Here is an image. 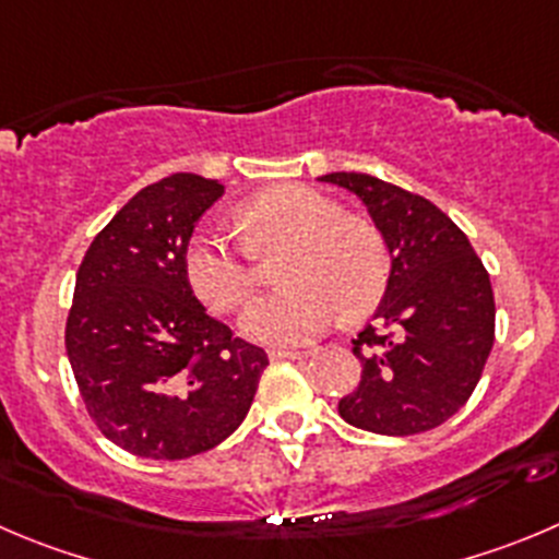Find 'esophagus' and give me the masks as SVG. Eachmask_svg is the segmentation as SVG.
<instances>
[{
	"mask_svg": "<svg viewBox=\"0 0 559 559\" xmlns=\"http://www.w3.org/2000/svg\"><path fill=\"white\" fill-rule=\"evenodd\" d=\"M270 358L278 361V358H309V350H270Z\"/></svg>",
	"mask_w": 559,
	"mask_h": 559,
	"instance_id": "obj_1",
	"label": "esophagus"
}]
</instances>
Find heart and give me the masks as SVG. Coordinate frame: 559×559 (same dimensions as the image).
<instances>
[{
	"label": "heart",
	"instance_id": "b5f03b06",
	"mask_svg": "<svg viewBox=\"0 0 559 559\" xmlns=\"http://www.w3.org/2000/svg\"><path fill=\"white\" fill-rule=\"evenodd\" d=\"M253 248L292 245L281 267L286 289L255 300L242 317L253 342L295 347L344 314L358 320L378 306L389 278V255L380 234L304 185H281L242 209ZM185 275L212 311H237L253 292L248 250L228 234L201 231L185 250Z\"/></svg>",
	"mask_w": 559,
	"mask_h": 559
}]
</instances>
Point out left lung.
Listing matches in <instances>:
<instances>
[{"label": "left lung", "mask_w": 559, "mask_h": 559, "mask_svg": "<svg viewBox=\"0 0 559 559\" xmlns=\"http://www.w3.org/2000/svg\"><path fill=\"white\" fill-rule=\"evenodd\" d=\"M367 206L391 270L372 325L353 338L356 391L338 400L347 425L414 436L466 405L493 347L491 278L466 234L427 198L369 174H328Z\"/></svg>", "instance_id": "8db88e82"}]
</instances>
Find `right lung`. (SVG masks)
Segmentation results:
<instances>
[{"label":"right lung","instance_id":"right-lung-1","mask_svg":"<svg viewBox=\"0 0 559 559\" xmlns=\"http://www.w3.org/2000/svg\"><path fill=\"white\" fill-rule=\"evenodd\" d=\"M223 185L174 174L96 234L76 273L66 350L98 430L132 455L181 461L226 441L267 353L209 317L185 275L192 228Z\"/></svg>","mask_w":559,"mask_h":559}]
</instances>
